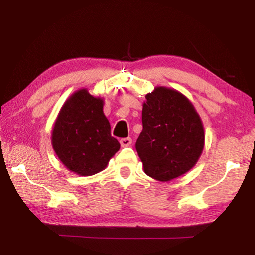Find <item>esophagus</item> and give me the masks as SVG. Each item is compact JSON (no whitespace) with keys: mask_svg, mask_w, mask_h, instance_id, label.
<instances>
[{"mask_svg":"<svg viewBox=\"0 0 255 255\" xmlns=\"http://www.w3.org/2000/svg\"><path fill=\"white\" fill-rule=\"evenodd\" d=\"M131 142H132L131 138H129V137L128 138H122V139H120V145H122V147L130 146Z\"/></svg>","mask_w":255,"mask_h":255,"instance_id":"esophagus-1","label":"esophagus"}]
</instances>
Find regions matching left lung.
I'll use <instances>...</instances> for the list:
<instances>
[{
  "label": "left lung",
  "mask_w": 255,
  "mask_h": 255,
  "mask_svg": "<svg viewBox=\"0 0 255 255\" xmlns=\"http://www.w3.org/2000/svg\"><path fill=\"white\" fill-rule=\"evenodd\" d=\"M141 120L136 150L148 176L169 182L195 166L204 148V127L183 94L156 87L146 95Z\"/></svg>",
  "instance_id": "8db88e82"
}]
</instances>
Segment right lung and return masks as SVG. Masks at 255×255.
Returning <instances> with one entry per match:
<instances>
[{"label":"right lung","mask_w":255,"mask_h":255,"mask_svg":"<svg viewBox=\"0 0 255 255\" xmlns=\"http://www.w3.org/2000/svg\"><path fill=\"white\" fill-rule=\"evenodd\" d=\"M103 108V99L80 89L64 103L54 123L51 141L55 154L80 176L104 170L120 148Z\"/></svg>","instance_id":"right-lung-1"}]
</instances>
